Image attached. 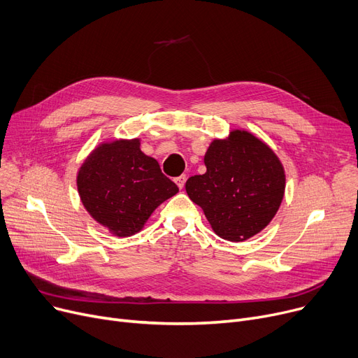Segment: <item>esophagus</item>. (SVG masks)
Segmentation results:
<instances>
[{"label":"esophagus","instance_id":"esophagus-1","mask_svg":"<svg viewBox=\"0 0 358 358\" xmlns=\"http://www.w3.org/2000/svg\"><path fill=\"white\" fill-rule=\"evenodd\" d=\"M185 180H187V177H185V176H180V177H177V178H176V182H177V185L180 187V189H182V187H184Z\"/></svg>","mask_w":358,"mask_h":358}]
</instances>
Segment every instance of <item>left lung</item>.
Segmentation results:
<instances>
[{"mask_svg":"<svg viewBox=\"0 0 358 358\" xmlns=\"http://www.w3.org/2000/svg\"><path fill=\"white\" fill-rule=\"evenodd\" d=\"M203 176L185 182L189 197L203 209L213 231L239 242L261 232L285 196V169L273 150L245 130L213 141L204 155Z\"/></svg>","mask_w":358,"mask_h":358,"instance_id":"obj_1","label":"left lung"}]
</instances>
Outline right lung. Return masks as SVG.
I'll list each match as a JSON object with an SVG mask.
<instances>
[{
    "instance_id": "obj_1",
    "label": "right lung",
    "mask_w": 358,
    "mask_h": 358,
    "mask_svg": "<svg viewBox=\"0 0 358 358\" xmlns=\"http://www.w3.org/2000/svg\"><path fill=\"white\" fill-rule=\"evenodd\" d=\"M139 146V139L103 143L77 177L87 212L117 236L139 232L150 213L178 192L157 159L146 157Z\"/></svg>"
}]
</instances>
